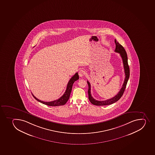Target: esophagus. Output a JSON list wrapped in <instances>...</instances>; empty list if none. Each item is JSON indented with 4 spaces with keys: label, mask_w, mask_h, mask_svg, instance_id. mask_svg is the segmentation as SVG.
<instances>
[{
    "label": "esophagus",
    "mask_w": 155,
    "mask_h": 155,
    "mask_svg": "<svg viewBox=\"0 0 155 155\" xmlns=\"http://www.w3.org/2000/svg\"><path fill=\"white\" fill-rule=\"evenodd\" d=\"M79 75L80 76V77H83V76H84V75L85 74V71H83L82 70H80L79 71Z\"/></svg>",
    "instance_id": "1"
}]
</instances>
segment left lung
Instances as JSON below:
<instances>
[{"instance_id":"8db88e82","label":"left lung","mask_w":155,"mask_h":155,"mask_svg":"<svg viewBox=\"0 0 155 155\" xmlns=\"http://www.w3.org/2000/svg\"><path fill=\"white\" fill-rule=\"evenodd\" d=\"M114 41H115L114 42H115V45H116L115 52L120 54L121 58H122V62H123V64H124V73H125V75L124 84L122 85V87L120 89L119 92L115 96H114V97L111 98L110 99H107V100H104V101H98V100H95L91 96V85H90L89 82L87 81V83L88 85V93L89 100L92 104L95 105H97V106L107 105L111 104H113V103L117 101L121 97V96L124 94V91L126 88L127 83L128 79L130 77V68H129V66L128 65L127 52L125 51V49H124V48L121 46V45L120 44V43H118V41H117V40L115 39Z\"/></svg>"}]
</instances>
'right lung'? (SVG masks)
Listing matches in <instances>:
<instances>
[{
	"mask_svg": "<svg viewBox=\"0 0 155 155\" xmlns=\"http://www.w3.org/2000/svg\"><path fill=\"white\" fill-rule=\"evenodd\" d=\"M79 79V75H78V73H76V74L74 75L72 78L70 79L69 81L68 82V84L67 86L66 90L65 91V93L60 98L57 100H54L50 102H45L39 100L35 96L33 95V97L35 98L37 101L40 102L41 103H43L44 104L47 105L48 106H61V105H63L66 103L68 99H69L70 95L71 94L72 88L73 84L74 83L75 81Z\"/></svg>",
	"mask_w": 155,
	"mask_h": 155,
	"instance_id": "right-lung-1",
	"label": "right lung"
}]
</instances>
